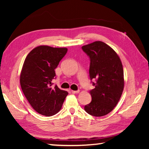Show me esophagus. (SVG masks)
I'll list each match as a JSON object with an SVG mask.
<instances>
[{
  "label": "esophagus",
  "mask_w": 149,
  "mask_h": 149,
  "mask_svg": "<svg viewBox=\"0 0 149 149\" xmlns=\"http://www.w3.org/2000/svg\"><path fill=\"white\" fill-rule=\"evenodd\" d=\"M72 93H74V94H77V93H79V91L78 90V91H72Z\"/></svg>",
  "instance_id": "esophagus-1"
}]
</instances>
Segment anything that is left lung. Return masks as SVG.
Masks as SVG:
<instances>
[{
    "instance_id": "left-lung-1",
    "label": "left lung",
    "mask_w": 149,
    "mask_h": 149,
    "mask_svg": "<svg viewBox=\"0 0 149 149\" xmlns=\"http://www.w3.org/2000/svg\"><path fill=\"white\" fill-rule=\"evenodd\" d=\"M90 58L89 76L96 79L95 89L90 91L92 100L85 105V110L93 116L108 114L117 105L124 88L123 65L114 49L97 41L83 46Z\"/></svg>"
}]
</instances>
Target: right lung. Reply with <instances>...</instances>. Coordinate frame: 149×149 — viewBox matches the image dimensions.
<instances>
[{
    "label": "right lung",
    "instance_id": "add662e5",
    "mask_svg": "<svg viewBox=\"0 0 149 149\" xmlns=\"http://www.w3.org/2000/svg\"><path fill=\"white\" fill-rule=\"evenodd\" d=\"M67 48L40 45L27 54L20 74L22 91L32 108L46 116L57 114L68 94L57 85L52 87L55 71Z\"/></svg>",
    "mask_w": 149,
    "mask_h": 149
}]
</instances>
